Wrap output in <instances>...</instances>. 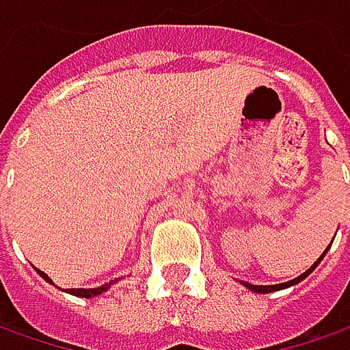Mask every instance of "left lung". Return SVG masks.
Instances as JSON below:
<instances>
[{
    "mask_svg": "<svg viewBox=\"0 0 350 350\" xmlns=\"http://www.w3.org/2000/svg\"><path fill=\"white\" fill-rule=\"evenodd\" d=\"M327 251H329V247H327ZM327 251H325V253H323V255H321V257H319L317 261L312 262L311 269H307V271H305L303 275H299V277H297V279H293V281H287V283H281V285H251V283H245V281H243V285H245V287H247V288H251V291H255V293H273V291H281V288L293 287V285L301 283V281H303L305 277H309V275H311L312 271H314V267H317L319 262L323 261V257L327 255Z\"/></svg>",
    "mask_w": 350,
    "mask_h": 350,
    "instance_id": "left-lung-1",
    "label": "left lung"
}]
</instances>
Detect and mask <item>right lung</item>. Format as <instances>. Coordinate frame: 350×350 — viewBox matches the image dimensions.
Returning a JSON list of instances; mask_svg holds the SVG:
<instances>
[{
    "label": "right lung",
    "instance_id": "1",
    "mask_svg": "<svg viewBox=\"0 0 350 350\" xmlns=\"http://www.w3.org/2000/svg\"><path fill=\"white\" fill-rule=\"evenodd\" d=\"M38 273L47 281V283H53L43 271H39L38 269ZM113 283H107V285H103V287H97V288H69L67 293H71V295H75V297H85V299H91V297H97V295H101V293H105L107 288L111 287Z\"/></svg>",
    "mask_w": 350,
    "mask_h": 350
}]
</instances>
